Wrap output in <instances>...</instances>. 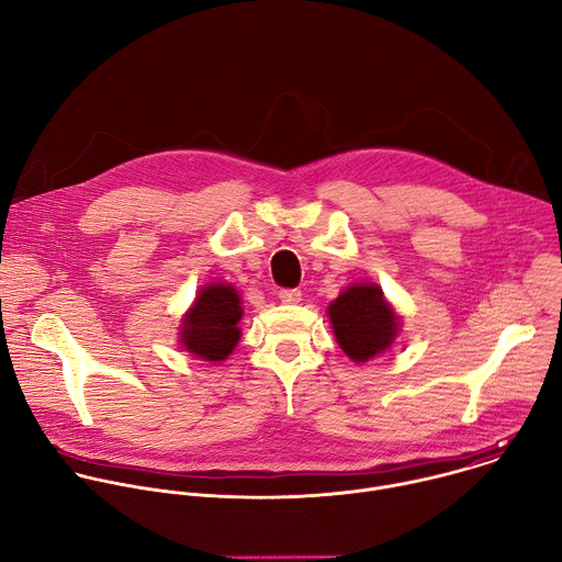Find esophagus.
Instances as JSON below:
<instances>
[{
  "instance_id": "obj_1",
  "label": "esophagus",
  "mask_w": 562,
  "mask_h": 562,
  "mask_svg": "<svg viewBox=\"0 0 562 562\" xmlns=\"http://www.w3.org/2000/svg\"><path fill=\"white\" fill-rule=\"evenodd\" d=\"M278 297L282 304H297L302 300V291L300 289H282L278 293Z\"/></svg>"
}]
</instances>
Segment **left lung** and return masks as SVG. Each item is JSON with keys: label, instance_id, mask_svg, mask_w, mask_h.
<instances>
[{"label": "left lung", "instance_id": "left-lung-1", "mask_svg": "<svg viewBox=\"0 0 562 562\" xmlns=\"http://www.w3.org/2000/svg\"><path fill=\"white\" fill-rule=\"evenodd\" d=\"M340 349L353 362H367L386 351L397 331L400 317L371 282L351 284L327 308Z\"/></svg>", "mask_w": 562, "mask_h": 562}]
</instances>
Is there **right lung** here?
<instances>
[{
  "label": "right lung",
  "instance_id": "right-lung-1",
  "mask_svg": "<svg viewBox=\"0 0 562 562\" xmlns=\"http://www.w3.org/2000/svg\"><path fill=\"white\" fill-rule=\"evenodd\" d=\"M243 313L239 293L231 284H206L182 319L180 342L184 351L206 362L226 360L239 342L237 323Z\"/></svg>",
  "mask_w": 562,
  "mask_h": 562
}]
</instances>
